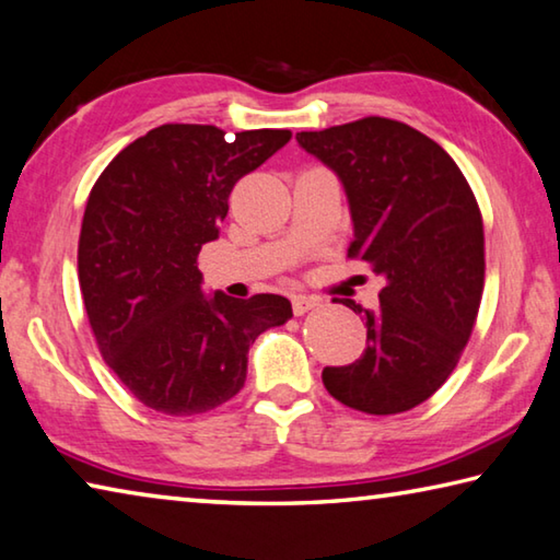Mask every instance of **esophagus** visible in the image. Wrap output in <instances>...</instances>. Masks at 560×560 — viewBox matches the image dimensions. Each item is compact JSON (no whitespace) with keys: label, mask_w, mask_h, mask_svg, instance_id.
I'll list each match as a JSON object with an SVG mask.
<instances>
[{"label":"esophagus","mask_w":560,"mask_h":560,"mask_svg":"<svg viewBox=\"0 0 560 560\" xmlns=\"http://www.w3.org/2000/svg\"><path fill=\"white\" fill-rule=\"evenodd\" d=\"M319 305V298L313 295H295L292 298V313L295 315H305L310 310H315Z\"/></svg>","instance_id":"34e87169"}]
</instances>
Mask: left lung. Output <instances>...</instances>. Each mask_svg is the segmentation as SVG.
Masks as SVG:
<instances>
[{
    "label": "left lung",
    "mask_w": 560,
    "mask_h": 560,
    "mask_svg": "<svg viewBox=\"0 0 560 560\" xmlns=\"http://www.w3.org/2000/svg\"><path fill=\"white\" fill-rule=\"evenodd\" d=\"M307 153L342 180L354 225L347 258L387 280L364 317L366 347L325 366L327 392L366 415H399L442 387L469 342L483 292V223L469 183L442 145L401 121L302 131Z\"/></svg>",
    "instance_id": "left-lung-1"
}]
</instances>
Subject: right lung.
<instances>
[{"label": "right lung", "instance_id": "1", "mask_svg": "<svg viewBox=\"0 0 560 560\" xmlns=\"http://www.w3.org/2000/svg\"><path fill=\"white\" fill-rule=\"evenodd\" d=\"M290 136L163 124L128 143L91 188L79 235L89 325L106 364L149 409L190 417L233 399L250 345L292 317L282 295H206L198 270L235 183Z\"/></svg>", "mask_w": 560, "mask_h": 560}]
</instances>
